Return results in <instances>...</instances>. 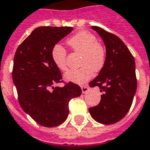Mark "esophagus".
<instances>
[{"label": "esophagus", "instance_id": "34e87169", "mask_svg": "<svg viewBox=\"0 0 150 150\" xmlns=\"http://www.w3.org/2000/svg\"><path fill=\"white\" fill-rule=\"evenodd\" d=\"M81 90H82V93H87L89 91V88L88 85H82L81 86Z\"/></svg>", "mask_w": 150, "mask_h": 150}]
</instances>
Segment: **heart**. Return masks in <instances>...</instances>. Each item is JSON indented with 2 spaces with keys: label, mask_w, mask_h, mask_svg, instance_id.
<instances>
[{
  "label": "heart",
  "mask_w": 150,
  "mask_h": 150,
  "mask_svg": "<svg viewBox=\"0 0 150 150\" xmlns=\"http://www.w3.org/2000/svg\"><path fill=\"white\" fill-rule=\"evenodd\" d=\"M73 51L82 54L77 69H69L64 74V78L76 83H83L93 75V72L101 71L105 63L106 52L105 47L98 42L96 36L88 31L79 32L67 40ZM67 52L60 45H55L52 48V59L56 67L64 71L67 66Z\"/></svg>",
  "instance_id": "b5f03b06"
}]
</instances>
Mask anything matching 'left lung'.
Returning a JSON list of instances; mask_svg holds the SVG:
<instances>
[{"mask_svg": "<svg viewBox=\"0 0 150 150\" xmlns=\"http://www.w3.org/2000/svg\"><path fill=\"white\" fill-rule=\"evenodd\" d=\"M103 38L106 49L104 67L93 81L91 88L98 87L101 101L89 108L91 117L103 125H112L123 119L129 111L137 88L134 59L125 44L117 36L93 25Z\"/></svg>", "mask_w": 150, "mask_h": 150, "instance_id": "left-lung-1", "label": "left lung"}]
</instances>
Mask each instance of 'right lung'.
I'll list each match as a JSON object with an SVG mask.
<instances>
[{
    "instance_id": "right-lung-1",
    "label": "right lung",
    "mask_w": 150,
    "mask_h": 150,
    "mask_svg": "<svg viewBox=\"0 0 150 150\" xmlns=\"http://www.w3.org/2000/svg\"><path fill=\"white\" fill-rule=\"evenodd\" d=\"M73 30L69 26H40L28 36L16 50L12 80L18 103L26 113L41 126L53 127L67 120L70 99L81 95L78 84L61 83V72L52 59V48Z\"/></svg>"
}]
</instances>
